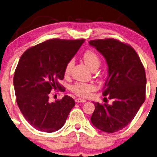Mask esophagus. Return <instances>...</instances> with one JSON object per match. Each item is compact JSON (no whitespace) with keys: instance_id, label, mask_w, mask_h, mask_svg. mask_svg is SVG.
<instances>
[{"instance_id":"1","label":"esophagus","mask_w":157,"mask_h":157,"mask_svg":"<svg viewBox=\"0 0 157 157\" xmlns=\"http://www.w3.org/2000/svg\"><path fill=\"white\" fill-rule=\"evenodd\" d=\"M75 102H86V100L82 99V98H77V99H75Z\"/></svg>"}]
</instances>
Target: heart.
Masks as SVG:
<instances>
[{
    "label": "heart",
    "instance_id": "heart-1",
    "mask_svg": "<svg viewBox=\"0 0 157 157\" xmlns=\"http://www.w3.org/2000/svg\"><path fill=\"white\" fill-rule=\"evenodd\" d=\"M83 59L85 62V63L87 65V66L92 70L93 68L100 66V59L98 55L95 52L92 51V50H87L83 55ZM73 67V61H69L65 67V73H68L71 71V68ZM71 90L72 92L76 94L77 95L83 97V98H86L90 95L91 92H92L94 90V86L91 84L83 82H76L74 84L71 86Z\"/></svg>",
    "mask_w": 157,
    "mask_h": 157
}]
</instances>
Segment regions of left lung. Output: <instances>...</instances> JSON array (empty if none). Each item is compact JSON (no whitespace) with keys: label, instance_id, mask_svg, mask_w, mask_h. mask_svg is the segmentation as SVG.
<instances>
[{"label":"left lung","instance_id":"8db88e82","mask_svg":"<svg viewBox=\"0 0 157 157\" xmlns=\"http://www.w3.org/2000/svg\"><path fill=\"white\" fill-rule=\"evenodd\" d=\"M105 58L108 77L102 94L111 105L94 102L91 121L103 132L113 133L127 127L146 99V76L139 56L131 46L113 38L89 42Z\"/></svg>","mask_w":157,"mask_h":157}]
</instances>
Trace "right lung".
Wrapping results in <instances>:
<instances>
[{"mask_svg":"<svg viewBox=\"0 0 157 157\" xmlns=\"http://www.w3.org/2000/svg\"><path fill=\"white\" fill-rule=\"evenodd\" d=\"M84 42L54 38L29 48L21 56L13 75L17 103L35 129L53 132L66 121L74 100L65 95L50 102L49 94L52 89L64 90L58 81L64 78L66 65Z\"/></svg>","mask_w":157,"mask_h":157,"instance_id":"right-lung-1","label":"right lung"}]
</instances>
